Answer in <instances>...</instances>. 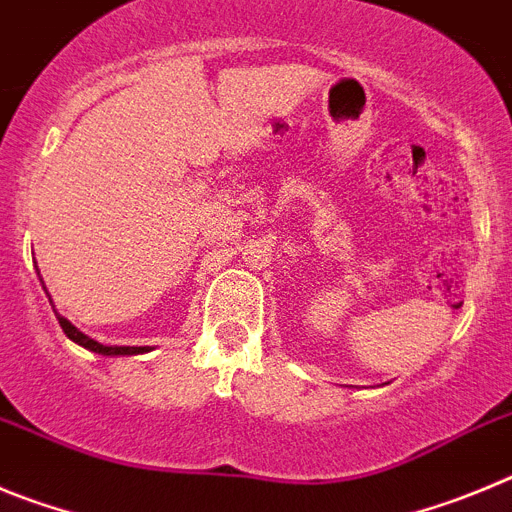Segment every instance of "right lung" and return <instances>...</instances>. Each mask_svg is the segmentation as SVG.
<instances>
[{"mask_svg":"<svg viewBox=\"0 0 512 512\" xmlns=\"http://www.w3.org/2000/svg\"><path fill=\"white\" fill-rule=\"evenodd\" d=\"M40 283H43V280H40ZM43 288H45V283H43ZM45 293H48V290H45ZM48 301H50V293H48ZM50 303H53V301H50ZM53 311H55V306H53ZM55 319H58V324H61V329L66 331V336H68V339H71V342H76L78 347L89 349V352H94V354H104V357H124V354H127V357H130V354L150 352V347H117V344H101V342H96V339L86 336L84 331H78L76 326H73L71 321H68L66 316H61V313H58V311H55Z\"/></svg>","mask_w":512,"mask_h":512,"instance_id":"right-lung-1","label":"right lung"}]
</instances>
